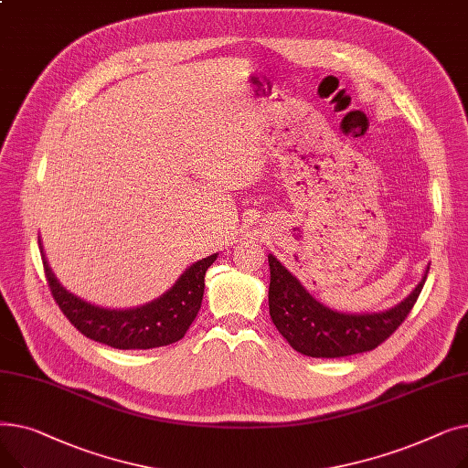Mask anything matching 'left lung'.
<instances>
[{"instance_id":"left-lung-1","label":"left lung","mask_w":468,"mask_h":468,"mask_svg":"<svg viewBox=\"0 0 468 468\" xmlns=\"http://www.w3.org/2000/svg\"><path fill=\"white\" fill-rule=\"evenodd\" d=\"M269 314L292 349L313 358H339L372 351L406 321L423 290L425 277L410 296L385 313L346 314L318 303L292 277L281 261L269 254Z\"/></svg>"}]
</instances>
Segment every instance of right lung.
Returning a JSON list of instances; mask_svg holds the SVG:
<instances>
[{"mask_svg":"<svg viewBox=\"0 0 468 468\" xmlns=\"http://www.w3.org/2000/svg\"><path fill=\"white\" fill-rule=\"evenodd\" d=\"M218 254L193 263L166 293L136 309H102L66 292L43 258L45 279L64 316L89 339L113 349H155L182 339L201 309L207 269Z\"/></svg>","mask_w":468,"mask_h":468,"instance_id":"1","label":"right lung"}]
</instances>
